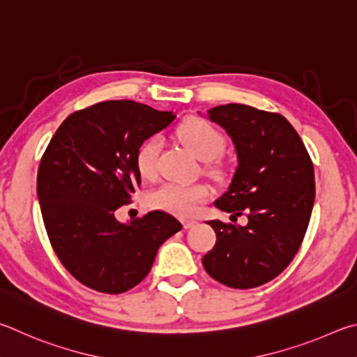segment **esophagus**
Masks as SVG:
<instances>
[{
    "mask_svg": "<svg viewBox=\"0 0 357 357\" xmlns=\"http://www.w3.org/2000/svg\"><path fill=\"white\" fill-rule=\"evenodd\" d=\"M182 224H183V229H191L196 226L197 221L196 220H182Z\"/></svg>",
    "mask_w": 357,
    "mask_h": 357,
    "instance_id": "esophagus-1",
    "label": "esophagus"
}]
</instances>
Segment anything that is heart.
<instances>
[{"mask_svg": "<svg viewBox=\"0 0 357 357\" xmlns=\"http://www.w3.org/2000/svg\"><path fill=\"white\" fill-rule=\"evenodd\" d=\"M178 136L192 155L201 160H213L222 152L224 139L213 125L197 117H190L178 127ZM160 139L150 137L136 150V167L144 178H153L158 166ZM210 190L204 183H178L166 182L160 185L150 195V205L156 210L167 211L171 215H192L197 205L208 197Z\"/></svg>", "mask_w": 357, "mask_h": 357, "instance_id": "obj_1", "label": "heart"}]
</instances>
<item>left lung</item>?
<instances>
[{"label": "left lung", "instance_id": "left-lung-1", "mask_svg": "<svg viewBox=\"0 0 357 357\" xmlns=\"http://www.w3.org/2000/svg\"><path fill=\"white\" fill-rule=\"evenodd\" d=\"M226 130L236 153L227 191L215 207L248 224L208 221L216 245L204 255L211 278L232 289H254L279 276L298 252L315 201L314 165L284 116L229 103L207 111Z\"/></svg>", "mask_w": 357, "mask_h": 357}]
</instances>
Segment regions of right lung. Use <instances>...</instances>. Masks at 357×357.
<instances>
[{
    "instance_id": "1",
    "label": "right lung",
    "mask_w": 357,
    "mask_h": 357,
    "mask_svg": "<svg viewBox=\"0 0 357 357\" xmlns=\"http://www.w3.org/2000/svg\"><path fill=\"white\" fill-rule=\"evenodd\" d=\"M174 119L133 100L102 102L68 116L43 153L37 197L48 238L67 271L92 290L133 289L182 229L165 211L131 222L114 215L141 185L136 150Z\"/></svg>"
}]
</instances>
